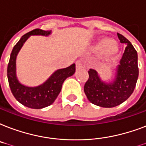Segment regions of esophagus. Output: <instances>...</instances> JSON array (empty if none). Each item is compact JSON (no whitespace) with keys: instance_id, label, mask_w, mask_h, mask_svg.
Returning a JSON list of instances; mask_svg holds the SVG:
<instances>
[{"instance_id":"obj_1","label":"esophagus","mask_w":146,"mask_h":146,"mask_svg":"<svg viewBox=\"0 0 146 146\" xmlns=\"http://www.w3.org/2000/svg\"><path fill=\"white\" fill-rule=\"evenodd\" d=\"M83 67V64L81 62V61H77L76 62V68L77 69H79V68H81Z\"/></svg>"}]
</instances>
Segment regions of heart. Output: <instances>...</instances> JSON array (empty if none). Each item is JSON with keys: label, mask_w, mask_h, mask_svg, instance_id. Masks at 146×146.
<instances>
[{"label": "heart", "mask_w": 146, "mask_h": 146, "mask_svg": "<svg viewBox=\"0 0 146 146\" xmlns=\"http://www.w3.org/2000/svg\"><path fill=\"white\" fill-rule=\"evenodd\" d=\"M101 54L106 56H111L118 52V46L116 42L110 39H102L100 46Z\"/></svg>", "instance_id": "1"}]
</instances>
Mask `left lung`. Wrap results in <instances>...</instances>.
I'll list each match as a JSON object with an SVG mask.
<instances>
[{
    "label": "left lung",
    "mask_w": 146,
    "mask_h": 146,
    "mask_svg": "<svg viewBox=\"0 0 146 146\" xmlns=\"http://www.w3.org/2000/svg\"><path fill=\"white\" fill-rule=\"evenodd\" d=\"M117 36L126 47L117 68L115 80L113 83H104L100 81L95 70L91 68L84 87L89 101L101 107H114L127 100L135 89L139 76L137 52L123 35L117 33Z\"/></svg>",
    "instance_id": "8db88e82"
}]
</instances>
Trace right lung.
Instances as JSON below:
<instances>
[{
    "mask_svg": "<svg viewBox=\"0 0 146 146\" xmlns=\"http://www.w3.org/2000/svg\"><path fill=\"white\" fill-rule=\"evenodd\" d=\"M50 33V31L35 29L23 35L13 47L7 65V78L13 95L20 104L32 109H42L52 104L60 93L64 81L75 72V64H72L69 67L57 70L45 83L36 88L26 87L18 81L16 77V58L23 43L31 35L48 36Z\"/></svg>",
    "mask_w": 146,
    "mask_h": 146,
    "instance_id": "add662e5",
    "label": "right lung"
}]
</instances>
